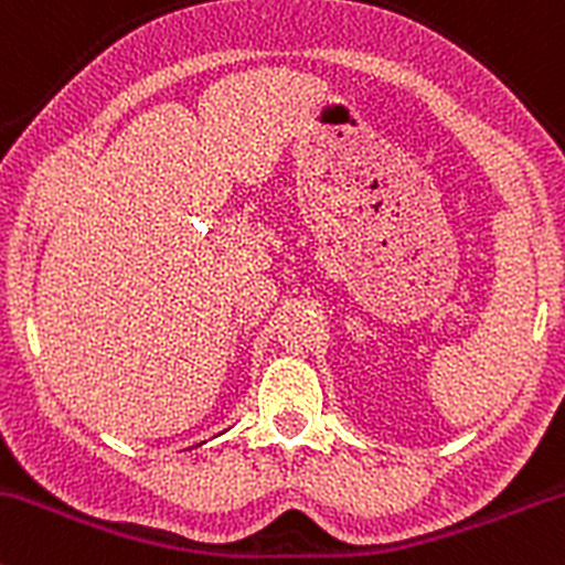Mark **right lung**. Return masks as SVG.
I'll return each instance as SVG.
<instances>
[{"label":"right lung","mask_w":565,"mask_h":565,"mask_svg":"<svg viewBox=\"0 0 565 565\" xmlns=\"http://www.w3.org/2000/svg\"><path fill=\"white\" fill-rule=\"evenodd\" d=\"M195 446H198V444H195Z\"/></svg>","instance_id":"add662e5"}]
</instances>
